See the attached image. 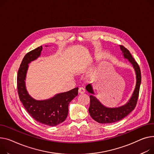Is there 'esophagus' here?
I'll return each instance as SVG.
<instances>
[{
	"instance_id": "obj_1",
	"label": "esophagus",
	"mask_w": 154,
	"mask_h": 154,
	"mask_svg": "<svg viewBox=\"0 0 154 154\" xmlns=\"http://www.w3.org/2000/svg\"><path fill=\"white\" fill-rule=\"evenodd\" d=\"M85 92V90L84 88H83V87L79 88V94H84Z\"/></svg>"
}]
</instances>
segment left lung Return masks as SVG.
I'll return each instance as SVG.
<instances>
[{"label": "left lung", "instance_id": "obj_1", "mask_svg": "<svg viewBox=\"0 0 154 154\" xmlns=\"http://www.w3.org/2000/svg\"><path fill=\"white\" fill-rule=\"evenodd\" d=\"M120 49L122 51V54L124 56L125 59H127L129 61L135 70L136 78V87L131 98L125 105L119 107L108 108L102 104L94 95L95 93L92 85H87L85 88L88 93L91 94L90 95V103L88 109L89 113L91 117L99 123H114L122 119L127 116L132 111L134 110L137 104L141 83L140 70L138 64L132 56L129 51L123 46H120Z\"/></svg>", "mask_w": 154, "mask_h": 154}]
</instances>
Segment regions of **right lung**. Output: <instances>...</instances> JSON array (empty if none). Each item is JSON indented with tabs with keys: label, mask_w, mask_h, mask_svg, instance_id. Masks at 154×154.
<instances>
[{
	"label": "right lung",
	"mask_w": 154,
	"mask_h": 154,
	"mask_svg": "<svg viewBox=\"0 0 154 154\" xmlns=\"http://www.w3.org/2000/svg\"><path fill=\"white\" fill-rule=\"evenodd\" d=\"M42 50V46H39L24 56L17 74L18 94L23 106L35 120L45 125L55 126L66 119L69 105L77 96L79 88L57 94L45 100H36L29 95L25 85L28 64L40 56Z\"/></svg>",
	"instance_id": "1"
}]
</instances>
